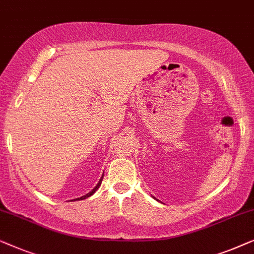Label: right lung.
<instances>
[{
	"label": "right lung",
	"mask_w": 254,
	"mask_h": 254,
	"mask_svg": "<svg viewBox=\"0 0 254 254\" xmlns=\"http://www.w3.org/2000/svg\"><path fill=\"white\" fill-rule=\"evenodd\" d=\"M102 178H103V176H102L101 178H100L99 183H98V184H96V187H95L94 189H93V190H92L91 192H88V193H87V194H85V195H83V197H80V198H78V199H73V200H83V199H86V198H88V197H91V195H92L93 193H95V191H96V190H98V189H99V187H100V185H101Z\"/></svg>",
	"instance_id": "1"
}]
</instances>
